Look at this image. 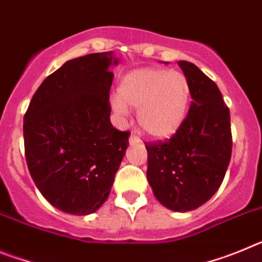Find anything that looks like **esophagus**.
Returning <instances> with one entry per match:
<instances>
[{"label": "esophagus", "instance_id": "34e87169", "mask_svg": "<svg viewBox=\"0 0 262 262\" xmlns=\"http://www.w3.org/2000/svg\"><path fill=\"white\" fill-rule=\"evenodd\" d=\"M129 142V145H135V144H139L140 143V139H139V136H136L135 134H131V136H129L128 139Z\"/></svg>", "mask_w": 262, "mask_h": 262}]
</instances>
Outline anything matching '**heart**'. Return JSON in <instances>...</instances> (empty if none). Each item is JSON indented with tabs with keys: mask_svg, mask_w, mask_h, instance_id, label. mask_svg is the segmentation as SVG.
<instances>
[{
	"mask_svg": "<svg viewBox=\"0 0 262 262\" xmlns=\"http://www.w3.org/2000/svg\"><path fill=\"white\" fill-rule=\"evenodd\" d=\"M191 103V84L185 73L142 68L127 73L113 99L115 111L138 108L140 128L154 139H169L184 126Z\"/></svg>",
	"mask_w": 262,
	"mask_h": 262,
	"instance_id": "heart-1",
	"label": "heart"
}]
</instances>
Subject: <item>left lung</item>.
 Segmentation results:
<instances>
[{"mask_svg": "<svg viewBox=\"0 0 262 262\" xmlns=\"http://www.w3.org/2000/svg\"><path fill=\"white\" fill-rule=\"evenodd\" d=\"M178 66L190 80L193 101L177 134L145 145L147 178L161 205L186 212L207 202L223 182L232 135L230 110L216 84L193 62L181 60Z\"/></svg>", "mask_w": 262, "mask_h": 262, "instance_id": "obj_1", "label": "left lung"}]
</instances>
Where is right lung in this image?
Masks as SVG:
<instances>
[{
  "label": "right lung",
  "mask_w": 262,
  "mask_h": 262,
  "mask_svg": "<svg viewBox=\"0 0 262 262\" xmlns=\"http://www.w3.org/2000/svg\"><path fill=\"white\" fill-rule=\"evenodd\" d=\"M113 51L68 60L48 76L23 119L30 174L62 212L89 215L107 200L128 145L110 122Z\"/></svg>",
  "instance_id": "right-lung-1"
}]
</instances>
